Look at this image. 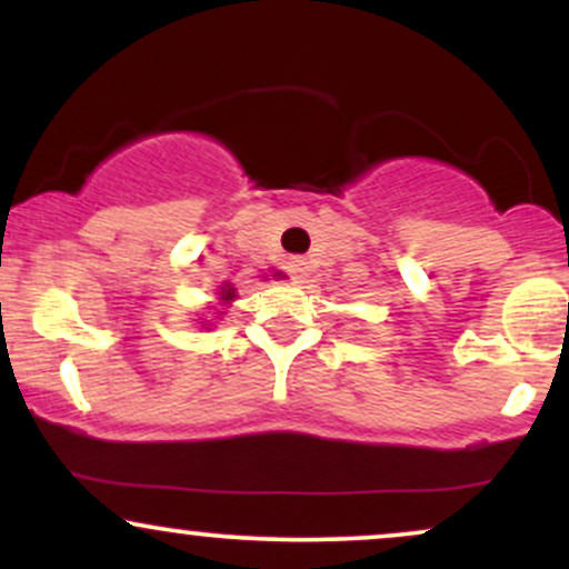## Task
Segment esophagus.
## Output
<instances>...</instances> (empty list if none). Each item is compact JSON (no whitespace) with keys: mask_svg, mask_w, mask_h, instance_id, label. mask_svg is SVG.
Here are the masks:
<instances>
[{"mask_svg":"<svg viewBox=\"0 0 569 569\" xmlns=\"http://www.w3.org/2000/svg\"><path fill=\"white\" fill-rule=\"evenodd\" d=\"M286 270H289V276L291 278H297V280H302L305 276H307V262H305V259H291V262L289 264H286Z\"/></svg>","mask_w":569,"mask_h":569,"instance_id":"obj_1","label":"esophagus"}]
</instances>
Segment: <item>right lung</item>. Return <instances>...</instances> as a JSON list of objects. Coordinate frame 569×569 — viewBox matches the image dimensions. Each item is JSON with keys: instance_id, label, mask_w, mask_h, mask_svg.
<instances>
[{"instance_id": "add662e5", "label": "right lung", "mask_w": 569, "mask_h": 569, "mask_svg": "<svg viewBox=\"0 0 569 569\" xmlns=\"http://www.w3.org/2000/svg\"><path fill=\"white\" fill-rule=\"evenodd\" d=\"M276 276H280V272H276ZM232 299H234V289H232L230 283H224V286H221L219 302H221V305H227V302H232Z\"/></svg>"}]
</instances>
